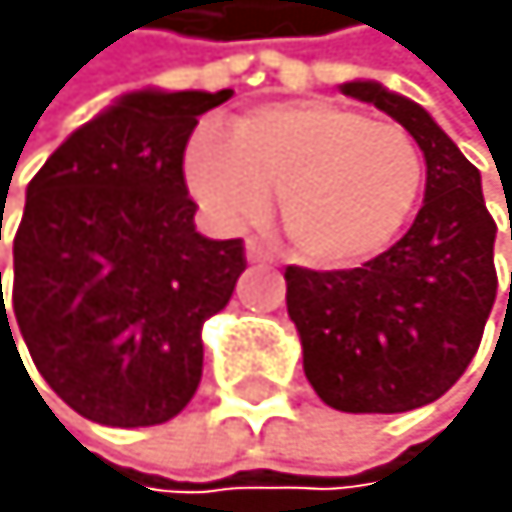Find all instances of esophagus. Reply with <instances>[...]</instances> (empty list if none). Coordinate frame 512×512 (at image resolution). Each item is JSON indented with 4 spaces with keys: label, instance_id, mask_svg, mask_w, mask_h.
Here are the masks:
<instances>
[{
    "label": "esophagus",
    "instance_id": "obj_1",
    "mask_svg": "<svg viewBox=\"0 0 512 512\" xmlns=\"http://www.w3.org/2000/svg\"><path fill=\"white\" fill-rule=\"evenodd\" d=\"M244 254H248V261H254V264H258V261H274V258H271V251L264 248L261 241H248V248H244Z\"/></svg>",
    "mask_w": 512,
    "mask_h": 512
}]
</instances>
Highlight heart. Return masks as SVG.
<instances>
[{"mask_svg":"<svg viewBox=\"0 0 512 512\" xmlns=\"http://www.w3.org/2000/svg\"><path fill=\"white\" fill-rule=\"evenodd\" d=\"M184 180L224 231L258 224L271 197H281L291 251L318 268H352L402 234L426 160L399 123L301 100L244 113L234 133L197 127L184 150Z\"/></svg>","mask_w":512,"mask_h":512,"instance_id":"obj_1","label":"heart"}]
</instances>
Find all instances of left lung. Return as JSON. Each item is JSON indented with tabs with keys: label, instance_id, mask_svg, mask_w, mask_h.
I'll list each match as a JSON object with an SVG mask.
<instances>
[{
	"label": "left lung",
	"instance_id": "obj_1",
	"mask_svg": "<svg viewBox=\"0 0 512 512\" xmlns=\"http://www.w3.org/2000/svg\"><path fill=\"white\" fill-rule=\"evenodd\" d=\"M342 93L375 103L412 133L426 157V201L409 231L362 268L291 264L285 301L305 375L325 406L409 412L453 389L480 348L496 301V224L480 170L419 103L372 80L345 83Z\"/></svg>",
	"mask_w": 512,
	"mask_h": 512
}]
</instances>
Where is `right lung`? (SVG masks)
<instances>
[{
    "instance_id": "add662e5",
    "label": "right lung",
    "mask_w": 512,
    "mask_h": 512,
    "mask_svg": "<svg viewBox=\"0 0 512 512\" xmlns=\"http://www.w3.org/2000/svg\"><path fill=\"white\" fill-rule=\"evenodd\" d=\"M224 100L231 90L120 96L26 187L0 342L22 332L49 389L100 426H160L194 399L201 328L248 268L241 238L197 234L184 184L197 116Z\"/></svg>"
}]
</instances>
